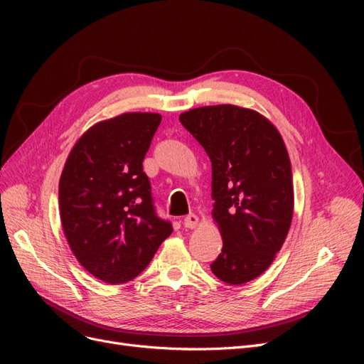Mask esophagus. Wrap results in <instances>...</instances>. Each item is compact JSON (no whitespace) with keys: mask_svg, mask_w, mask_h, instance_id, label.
<instances>
[{"mask_svg":"<svg viewBox=\"0 0 364 364\" xmlns=\"http://www.w3.org/2000/svg\"><path fill=\"white\" fill-rule=\"evenodd\" d=\"M197 223H199V217H197L196 214H188L183 218V226L185 228L193 229V228L197 226Z\"/></svg>","mask_w":364,"mask_h":364,"instance_id":"34e87169","label":"esophagus"}]
</instances>
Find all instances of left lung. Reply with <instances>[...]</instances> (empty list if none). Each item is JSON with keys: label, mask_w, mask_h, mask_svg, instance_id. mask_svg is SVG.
Instances as JSON below:
<instances>
[{"label": "left lung", "mask_w": 364, "mask_h": 364, "mask_svg": "<svg viewBox=\"0 0 364 364\" xmlns=\"http://www.w3.org/2000/svg\"><path fill=\"white\" fill-rule=\"evenodd\" d=\"M213 165V218L223 238L215 277L240 285L269 269L293 217L291 164L282 136L252 109L217 105L179 117Z\"/></svg>", "instance_id": "1"}]
</instances>
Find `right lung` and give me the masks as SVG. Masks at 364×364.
Instances as JSON below:
<instances>
[{"label":"right lung","instance_id":"right-lung-1","mask_svg":"<svg viewBox=\"0 0 364 364\" xmlns=\"http://www.w3.org/2000/svg\"><path fill=\"white\" fill-rule=\"evenodd\" d=\"M161 115L100 121L75 142L59 182L63 234L82 266L107 284L136 278L173 232L158 217L142 161Z\"/></svg>","mask_w":364,"mask_h":364}]
</instances>
